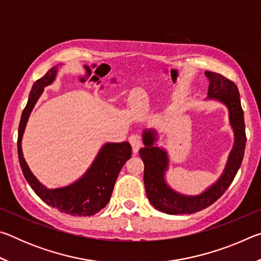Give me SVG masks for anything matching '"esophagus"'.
Masks as SVG:
<instances>
[{
	"label": "esophagus",
	"mask_w": 261,
	"mask_h": 261,
	"mask_svg": "<svg viewBox=\"0 0 261 261\" xmlns=\"http://www.w3.org/2000/svg\"><path fill=\"white\" fill-rule=\"evenodd\" d=\"M129 141H130L131 146H132V151H134V153L138 152L140 146H141L140 137L138 135H132L129 138Z\"/></svg>",
	"instance_id": "esophagus-1"
}]
</instances>
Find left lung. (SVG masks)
Returning <instances> with one entry per match:
<instances>
[{"mask_svg":"<svg viewBox=\"0 0 261 261\" xmlns=\"http://www.w3.org/2000/svg\"><path fill=\"white\" fill-rule=\"evenodd\" d=\"M205 76L210 82L207 100H215L228 108L229 124L235 137L226 167L214 184L193 196L175 191L166 180L169 156L166 148L158 146V131L154 129L143 131L144 147L139 149V155L145 166L144 184L147 198L154 208L170 215L196 213L214 204L235 178L244 156L245 123L238 88L231 81L220 73L205 71Z\"/></svg>","mask_w":261,"mask_h":261,"instance_id":"8db88e82","label":"left lung"}]
</instances>
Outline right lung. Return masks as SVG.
Masks as SVG:
<instances>
[{
	"label": "right lung",
	"instance_id": "obj_1",
	"mask_svg": "<svg viewBox=\"0 0 261 261\" xmlns=\"http://www.w3.org/2000/svg\"><path fill=\"white\" fill-rule=\"evenodd\" d=\"M57 72L59 64L53 67L42 78L38 79L31 90L28 105L21 114L18 129L17 146L20 168L30 187L47 205L57 208L62 213L73 216H91L98 213L108 204L117 176L124 163L131 158L132 148L127 141L106 143L101 146L85 174L73 183L67 187L49 189L39 182L25 161L21 149V139L35 103L41 96L45 87L54 83Z\"/></svg>",
	"mask_w": 261,
	"mask_h": 261
}]
</instances>
